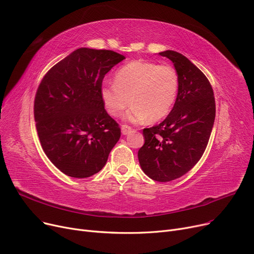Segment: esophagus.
I'll return each instance as SVG.
<instances>
[{
  "mask_svg": "<svg viewBox=\"0 0 254 254\" xmlns=\"http://www.w3.org/2000/svg\"><path fill=\"white\" fill-rule=\"evenodd\" d=\"M130 131H131V127L129 126H127V125H123L122 126V132H123L124 135L129 134Z\"/></svg>",
  "mask_w": 254,
  "mask_h": 254,
  "instance_id": "esophagus-1",
  "label": "esophagus"
}]
</instances>
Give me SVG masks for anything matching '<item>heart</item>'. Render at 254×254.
Masks as SVG:
<instances>
[{
	"mask_svg": "<svg viewBox=\"0 0 254 254\" xmlns=\"http://www.w3.org/2000/svg\"><path fill=\"white\" fill-rule=\"evenodd\" d=\"M179 90V75L171 64L147 61L130 62L118 69L114 83L105 82L101 87L102 101L113 116H120L129 103L127 113L132 123L151 122L167 116L174 105Z\"/></svg>",
	"mask_w": 254,
	"mask_h": 254,
	"instance_id": "heart-1",
	"label": "heart"
}]
</instances>
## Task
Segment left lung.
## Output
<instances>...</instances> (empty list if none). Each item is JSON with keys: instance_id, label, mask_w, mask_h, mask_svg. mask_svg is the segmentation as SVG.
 Instances as JSON below:
<instances>
[{"instance_id": "left-lung-1", "label": "left lung", "mask_w": 254, "mask_h": 254, "mask_svg": "<svg viewBox=\"0 0 254 254\" xmlns=\"http://www.w3.org/2000/svg\"><path fill=\"white\" fill-rule=\"evenodd\" d=\"M172 61L179 75L176 102L159 125L143 129L145 143L139 149L144 173L158 182L180 178L201 159L215 119V99L205 74L181 53H159Z\"/></svg>"}]
</instances>
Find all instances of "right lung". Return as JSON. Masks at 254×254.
<instances>
[{
	"mask_svg": "<svg viewBox=\"0 0 254 254\" xmlns=\"http://www.w3.org/2000/svg\"><path fill=\"white\" fill-rule=\"evenodd\" d=\"M125 59L112 50L79 48L39 84L34 102L38 137L49 161L66 176L97 174L120 138L101 87L105 75Z\"/></svg>",
	"mask_w": 254,
	"mask_h": 254,
	"instance_id": "right-lung-1",
	"label": "right lung"
}]
</instances>
